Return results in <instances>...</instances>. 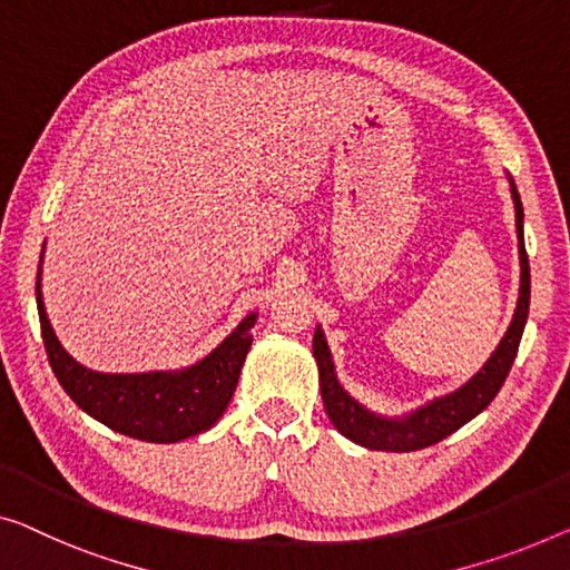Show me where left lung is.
Wrapping results in <instances>:
<instances>
[{
	"label": "left lung",
	"instance_id": "1",
	"mask_svg": "<svg viewBox=\"0 0 570 570\" xmlns=\"http://www.w3.org/2000/svg\"><path fill=\"white\" fill-rule=\"evenodd\" d=\"M512 181V178H509ZM512 199H514V215H517V237H520V299H517V309L509 325L507 335L491 358L483 363V368L475 376L463 384L458 392L445 394L435 399V402L420 406L412 414L399 420L379 417V414L368 412L366 406L355 402V399L340 386L333 366V355H330L325 333L317 327L314 330V358H317L320 368V392L322 402H325L327 417L333 420L337 432H343L347 440L358 443L368 450H392V453H410V450H422L428 445H435L440 440L453 435L461 430L465 422H471L475 414H481L491 404V399L499 394V389L509 376L512 368L517 347L524 333V322H528L530 312V261L528 250H524V233H522V202L517 194V186L512 181Z\"/></svg>",
	"mask_w": 570,
	"mask_h": 570
}]
</instances>
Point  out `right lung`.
I'll return each instance as SVG.
<instances>
[{
  "label": "right lung",
  "mask_w": 570,
  "mask_h": 570,
  "mask_svg": "<svg viewBox=\"0 0 570 570\" xmlns=\"http://www.w3.org/2000/svg\"><path fill=\"white\" fill-rule=\"evenodd\" d=\"M36 296L42 343L63 392L89 417L146 443H178L209 430L223 417L235 394L245 355L250 351V327L258 317L256 312L248 314L207 358L184 371L99 373L76 363L58 343L42 304L40 271Z\"/></svg>",
  "instance_id": "right-lung-1"
}]
</instances>
